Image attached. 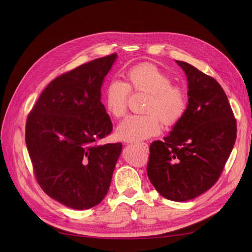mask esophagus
Segmentation results:
<instances>
[{
  "instance_id": "34e87169",
  "label": "esophagus",
  "mask_w": 252,
  "mask_h": 252,
  "mask_svg": "<svg viewBox=\"0 0 252 252\" xmlns=\"http://www.w3.org/2000/svg\"><path fill=\"white\" fill-rule=\"evenodd\" d=\"M138 145H140V146L146 151V152H148V150H149V148H148V144L147 143H144V142H140V143H136Z\"/></svg>"
}]
</instances>
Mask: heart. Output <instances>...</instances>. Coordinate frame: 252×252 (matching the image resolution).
I'll return each instance as SVG.
<instances>
[{
    "label": "heart",
    "mask_w": 252,
    "mask_h": 252,
    "mask_svg": "<svg viewBox=\"0 0 252 252\" xmlns=\"http://www.w3.org/2000/svg\"><path fill=\"white\" fill-rule=\"evenodd\" d=\"M147 94L143 116H129L117 128L120 139L136 142L151 138L164 126L177 125L188 109L189 97L184 86L172 84L161 68L151 63H141L126 72V83L110 81L104 91V103L110 116L123 118L127 112L129 93Z\"/></svg>",
    "instance_id": "obj_1"
}]
</instances>
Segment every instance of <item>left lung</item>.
Listing matches in <instances>:
<instances>
[{
  "label": "left lung",
  "mask_w": 252,
  "mask_h": 252,
  "mask_svg": "<svg viewBox=\"0 0 252 252\" xmlns=\"http://www.w3.org/2000/svg\"><path fill=\"white\" fill-rule=\"evenodd\" d=\"M188 109L173 131L149 147L147 175L157 191L175 202L192 200L216 184L236 139V120L217 80L182 61Z\"/></svg>",
  "instance_id": "1"
}]
</instances>
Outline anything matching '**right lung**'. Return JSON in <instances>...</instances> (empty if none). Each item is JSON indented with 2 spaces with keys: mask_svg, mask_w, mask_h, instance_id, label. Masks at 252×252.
Masks as SVG:
<instances>
[{
  "mask_svg": "<svg viewBox=\"0 0 252 252\" xmlns=\"http://www.w3.org/2000/svg\"><path fill=\"white\" fill-rule=\"evenodd\" d=\"M117 53L59 75L29 112L25 140L43 191L67 207H94L107 194L121 143L100 145L112 131L101 87Z\"/></svg>",
  "mask_w": 252,
  "mask_h": 252,
  "instance_id": "obj_1",
  "label": "right lung"
}]
</instances>
